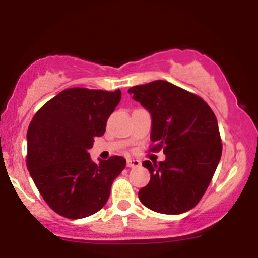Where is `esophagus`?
Masks as SVG:
<instances>
[{"label":"esophagus","instance_id":"34e87169","mask_svg":"<svg viewBox=\"0 0 258 258\" xmlns=\"http://www.w3.org/2000/svg\"><path fill=\"white\" fill-rule=\"evenodd\" d=\"M141 165V161L136 159H127V167H138Z\"/></svg>","mask_w":258,"mask_h":258}]
</instances>
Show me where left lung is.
Returning a JSON list of instances; mask_svg holds the SVG:
<instances>
[{"instance_id":"left-lung-1","label":"left lung","mask_w":258,"mask_h":258,"mask_svg":"<svg viewBox=\"0 0 258 258\" xmlns=\"http://www.w3.org/2000/svg\"><path fill=\"white\" fill-rule=\"evenodd\" d=\"M128 93L152 115L150 152L166 155L159 164L143 161L150 182L138 191L139 200L159 214L189 211L205 194L222 155L214 111L199 96L164 80L133 86Z\"/></svg>"}]
</instances>
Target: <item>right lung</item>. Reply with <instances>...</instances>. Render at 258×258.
Returning a JSON list of instances; mask_svg holds the SVG:
<instances>
[{
  "label": "right lung",
  "mask_w": 258,
  "mask_h": 258,
  "mask_svg": "<svg viewBox=\"0 0 258 258\" xmlns=\"http://www.w3.org/2000/svg\"><path fill=\"white\" fill-rule=\"evenodd\" d=\"M121 92L74 87L38 109L28 128L26 167L44 201L70 220L91 216L105 205L112 180L126 166L122 156L96 164L88 149L104 135Z\"/></svg>",
  "instance_id": "add662e5"
}]
</instances>
